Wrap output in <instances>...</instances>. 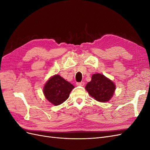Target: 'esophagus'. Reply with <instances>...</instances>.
I'll return each mask as SVG.
<instances>
[{"mask_svg":"<svg viewBox=\"0 0 150 150\" xmlns=\"http://www.w3.org/2000/svg\"><path fill=\"white\" fill-rule=\"evenodd\" d=\"M84 82H79V83H77L76 84L78 86H83L84 85Z\"/></svg>","mask_w":150,"mask_h":150,"instance_id":"34e87169","label":"esophagus"}]
</instances>
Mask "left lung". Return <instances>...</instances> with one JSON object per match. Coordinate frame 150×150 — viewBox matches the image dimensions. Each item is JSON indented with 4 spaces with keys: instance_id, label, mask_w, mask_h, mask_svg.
Returning a JSON list of instances; mask_svg holds the SVG:
<instances>
[{
    "instance_id": "obj_1",
    "label": "left lung",
    "mask_w": 150,
    "mask_h": 150,
    "mask_svg": "<svg viewBox=\"0 0 150 150\" xmlns=\"http://www.w3.org/2000/svg\"><path fill=\"white\" fill-rule=\"evenodd\" d=\"M85 88L91 96L103 103L110 100L116 89L112 81L101 74H93Z\"/></svg>"
}]
</instances>
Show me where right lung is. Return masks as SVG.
<instances>
[{
	"label": "right lung",
	"instance_id": "right-lung-1",
	"mask_svg": "<svg viewBox=\"0 0 150 150\" xmlns=\"http://www.w3.org/2000/svg\"><path fill=\"white\" fill-rule=\"evenodd\" d=\"M74 86L59 75L50 78L44 88V94L54 105H59L69 98Z\"/></svg>",
	"mask_w": 150,
	"mask_h": 150
}]
</instances>
